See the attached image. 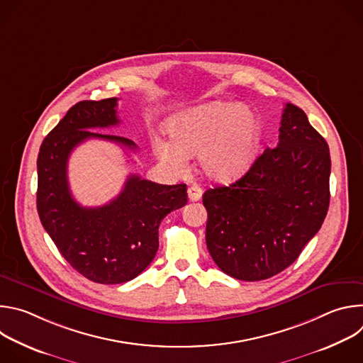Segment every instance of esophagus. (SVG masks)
Returning a JSON list of instances; mask_svg holds the SVG:
<instances>
[{"instance_id":"1","label":"esophagus","mask_w":363,"mask_h":363,"mask_svg":"<svg viewBox=\"0 0 363 363\" xmlns=\"http://www.w3.org/2000/svg\"><path fill=\"white\" fill-rule=\"evenodd\" d=\"M202 196V188L199 185H192L188 188V198L189 201L195 202V201H199Z\"/></svg>"}]
</instances>
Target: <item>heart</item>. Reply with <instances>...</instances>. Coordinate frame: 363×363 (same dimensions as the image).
Wrapping results in <instances>:
<instances>
[{"label": "heart", "instance_id": "obj_1", "mask_svg": "<svg viewBox=\"0 0 363 363\" xmlns=\"http://www.w3.org/2000/svg\"><path fill=\"white\" fill-rule=\"evenodd\" d=\"M169 140L157 142L158 157L182 169L198 155L201 171L216 181L241 177L254 162L262 140L255 112L235 101L213 100L182 111L167 123Z\"/></svg>", "mask_w": 363, "mask_h": 363}]
</instances>
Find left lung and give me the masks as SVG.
I'll use <instances>...</instances> for the list:
<instances>
[{"instance_id":"obj_1","label":"left lung","mask_w":363,"mask_h":363,"mask_svg":"<svg viewBox=\"0 0 363 363\" xmlns=\"http://www.w3.org/2000/svg\"><path fill=\"white\" fill-rule=\"evenodd\" d=\"M329 177L325 138L287 103L277 146L234 184L202 195L205 240L216 264L244 281L270 279L293 264L325 221Z\"/></svg>"}]
</instances>
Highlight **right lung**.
Listing matches in <instances>:
<instances>
[{
    "label": "right lung",
    "mask_w": 363,
    "mask_h": 363,
    "mask_svg": "<svg viewBox=\"0 0 363 363\" xmlns=\"http://www.w3.org/2000/svg\"><path fill=\"white\" fill-rule=\"evenodd\" d=\"M118 99L83 100L69 109L41 143L37 158V211L44 230L86 279L119 284L139 276L158 251V228L188 201L186 185H161L130 175L122 192L96 208L82 206L72 196L67 161L87 139H105L136 150L130 139L94 133L89 129L119 123Z\"/></svg>",
    "instance_id": "right-lung-1"
}]
</instances>
